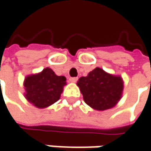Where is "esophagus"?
<instances>
[{"label":"esophagus","mask_w":151,"mask_h":151,"mask_svg":"<svg viewBox=\"0 0 151 151\" xmlns=\"http://www.w3.org/2000/svg\"><path fill=\"white\" fill-rule=\"evenodd\" d=\"M77 80H78V78H75V77H73V78H69V81L72 83L77 82Z\"/></svg>","instance_id":"obj_1"}]
</instances>
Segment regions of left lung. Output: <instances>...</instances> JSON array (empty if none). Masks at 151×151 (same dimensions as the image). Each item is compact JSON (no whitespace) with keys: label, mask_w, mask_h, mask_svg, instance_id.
<instances>
[{"label":"left lung","mask_w":151,"mask_h":151,"mask_svg":"<svg viewBox=\"0 0 151 151\" xmlns=\"http://www.w3.org/2000/svg\"><path fill=\"white\" fill-rule=\"evenodd\" d=\"M77 85L84 102L98 111L115 106L120 101L123 90V81L120 76L107 73L100 68L89 72L86 77H81Z\"/></svg>","instance_id":"8db88e82"}]
</instances>
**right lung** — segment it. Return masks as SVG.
<instances>
[{"instance_id": "obj_1", "label": "right lung", "mask_w": 151, "mask_h": 151, "mask_svg": "<svg viewBox=\"0 0 151 151\" xmlns=\"http://www.w3.org/2000/svg\"><path fill=\"white\" fill-rule=\"evenodd\" d=\"M66 78L57 76L49 68L42 72L27 76L24 79L25 98L38 108H45L54 104L63 93Z\"/></svg>"}]
</instances>
